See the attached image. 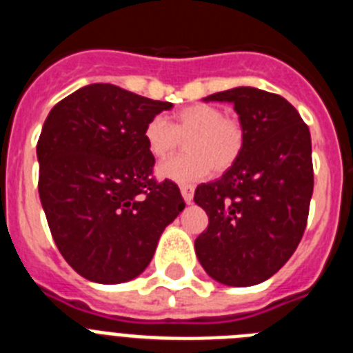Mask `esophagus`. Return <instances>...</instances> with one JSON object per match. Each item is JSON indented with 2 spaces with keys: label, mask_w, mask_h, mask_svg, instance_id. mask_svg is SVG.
I'll return each mask as SVG.
<instances>
[{
  "label": "esophagus",
  "mask_w": 353,
  "mask_h": 353,
  "mask_svg": "<svg viewBox=\"0 0 353 353\" xmlns=\"http://www.w3.org/2000/svg\"><path fill=\"white\" fill-rule=\"evenodd\" d=\"M180 192H182V198L185 199V203H191L192 196H194V187H192V185H180Z\"/></svg>",
  "instance_id": "esophagus-1"
}]
</instances>
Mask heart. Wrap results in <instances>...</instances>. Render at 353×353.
Instances as JSON below:
<instances>
[{"mask_svg":"<svg viewBox=\"0 0 353 353\" xmlns=\"http://www.w3.org/2000/svg\"><path fill=\"white\" fill-rule=\"evenodd\" d=\"M145 143L154 157L162 159L187 139L185 155L162 161L157 166L161 179L187 183L215 171H226L239 161L244 150L245 132L239 120L226 118L223 109L210 104H192L180 109L168 123L155 117L145 127Z\"/></svg>","mask_w":353,"mask_h":353,"instance_id":"b5f03b06","label":"heart"}]
</instances>
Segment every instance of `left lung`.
Returning <instances> with one entry per match:
<instances>
[{"label": "left lung", "mask_w": 353, "mask_h": 353, "mask_svg": "<svg viewBox=\"0 0 353 353\" xmlns=\"http://www.w3.org/2000/svg\"><path fill=\"white\" fill-rule=\"evenodd\" d=\"M203 101L233 104L245 141L221 179L196 189L194 203L208 215L196 256L221 285H260L290 260L305 230L313 196L310 129L286 99L265 90L239 86Z\"/></svg>", "instance_id": "8db88e82"}]
</instances>
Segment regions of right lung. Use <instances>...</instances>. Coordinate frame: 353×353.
Segmentation results:
<instances>
[{"instance_id":"add662e5","label":"right lung","mask_w":353,"mask_h":353,"mask_svg":"<svg viewBox=\"0 0 353 353\" xmlns=\"http://www.w3.org/2000/svg\"><path fill=\"white\" fill-rule=\"evenodd\" d=\"M168 109L170 102L95 83L65 97L43 121L40 203L61 256L88 281L138 277L185 208L176 183L150 176L155 159L143 132Z\"/></svg>"}]
</instances>
